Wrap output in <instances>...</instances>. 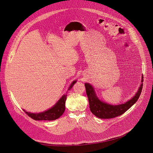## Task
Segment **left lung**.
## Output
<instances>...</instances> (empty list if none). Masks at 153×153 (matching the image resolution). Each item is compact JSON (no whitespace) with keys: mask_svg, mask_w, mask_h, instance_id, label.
<instances>
[{"mask_svg":"<svg viewBox=\"0 0 153 153\" xmlns=\"http://www.w3.org/2000/svg\"><path fill=\"white\" fill-rule=\"evenodd\" d=\"M143 78L141 77V85L135 95L126 103L117 105H110L100 100L97 95L94 87L89 83H85L86 93L88 99L90 109L95 116L100 119H111L124 114L133 106L139 98L143 88Z\"/></svg>","mask_w":153,"mask_h":153,"instance_id":"left-lung-1","label":"left lung"}]
</instances>
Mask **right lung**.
Returning a JSON list of instances; mask_svg holds the SVG:
<instances>
[{"label":"right lung","mask_w":153,"mask_h":153,"mask_svg":"<svg viewBox=\"0 0 153 153\" xmlns=\"http://www.w3.org/2000/svg\"><path fill=\"white\" fill-rule=\"evenodd\" d=\"M76 82L77 80H74L71 83L68 90L71 89ZM66 97L67 94L63 95L53 106L44 112H42V113H33L26 111L25 109H23V111L26 113V114L36 120H54L58 119L61 116H62L65 112Z\"/></svg>","instance_id":"obj_1"}]
</instances>
